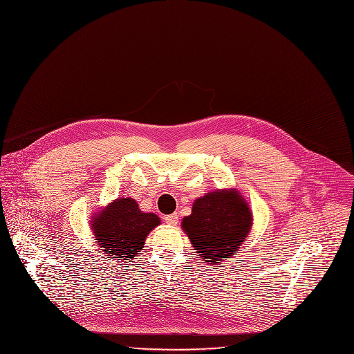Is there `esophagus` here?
Masks as SVG:
<instances>
[{
    "instance_id": "esophagus-1",
    "label": "esophagus",
    "mask_w": 354,
    "mask_h": 354,
    "mask_svg": "<svg viewBox=\"0 0 354 354\" xmlns=\"http://www.w3.org/2000/svg\"><path fill=\"white\" fill-rule=\"evenodd\" d=\"M165 222L170 226H176L178 223V215L177 214H173V215H169L165 218Z\"/></svg>"
}]
</instances>
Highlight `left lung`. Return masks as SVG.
Instances as JSON below:
<instances>
[{
    "label": "left lung",
    "mask_w": 354,
    "mask_h": 354,
    "mask_svg": "<svg viewBox=\"0 0 354 354\" xmlns=\"http://www.w3.org/2000/svg\"><path fill=\"white\" fill-rule=\"evenodd\" d=\"M252 222V210L240 191L223 188L196 198L181 229L202 261L218 265L237 254Z\"/></svg>",
    "instance_id": "left-lung-1"
}]
</instances>
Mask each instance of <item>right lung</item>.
I'll return each instance as SVG.
<instances>
[{"label":"right lung","mask_w":354,"mask_h":354,"mask_svg":"<svg viewBox=\"0 0 354 354\" xmlns=\"http://www.w3.org/2000/svg\"><path fill=\"white\" fill-rule=\"evenodd\" d=\"M160 223L156 214L140 210L129 196L111 201L91 218L93 237L103 254L122 261L133 259L144 248L148 234Z\"/></svg>","instance_id":"right-lung-1"}]
</instances>
